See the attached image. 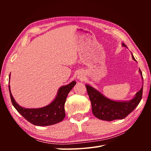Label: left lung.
<instances>
[{"instance_id":"8db88e82","label":"left lung","mask_w":151,"mask_h":151,"mask_svg":"<svg viewBox=\"0 0 151 151\" xmlns=\"http://www.w3.org/2000/svg\"><path fill=\"white\" fill-rule=\"evenodd\" d=\"M122 45L126 47L124 43H122ZM132 58L135 60L133 55ZM139 71L143 79L140 69ZM86 87L91 103L93 115L98 119L105 121L122 120L125 118L138 106L142 98L143 86L139 92L137 93L135 98L128 102L112 101L105 98L99 91L91 86L86 85Z\"/></svg>"}]
</instances>
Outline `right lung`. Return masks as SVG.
<instances>
[{"instance_id":"right-lung-1","label":"right lung","mask_w":151,"mask_h":151,"mask_svg":"<svg viewBox=\"0 0 151 151\" xmlns=\"http://www.w3.org/2000/svg\"><path fill=\"white\" fill-rule=\"evenodd\" d=\"M76 84V82L72 81L69 84L62 86L58 91L56 98L52 103L47 106L36 109H27L19 106L12 97L9 85V89L12 105L26 120L35 125L48 126L60 122L65 118L64 105L67 95Z\"/></svg>"}]
</instances>
